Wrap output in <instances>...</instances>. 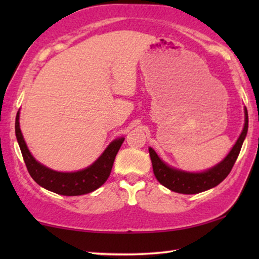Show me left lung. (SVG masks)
Returning <instances> with one entry per match:
<instances>
[{"instance_id": "obj_1", "label": "left lung", "mask_w": 259, "mask_h": 259, "mask_svg": "<svg viewBox=\"0 0 259 259\" xmlns=\"http://www.w3.org/2000/svg\"><path fill=\"white\" fill-rule=\"evenodd\" d=\"M247 133L248 112L247 108L244 107L243 129L241 131V135L239 136L233 147L231 148L229 154L219 163L201 172L185 171V170L174 168V166L165 163L163 160L160 159V156L156 154V152L152 147H148L153 165V172H154L159 183L164 187L169 188L170 191L182 193V194H196V193L210 190V188L221 184L229 176L236 159H238Z\"/></svg>"}]
</instances>
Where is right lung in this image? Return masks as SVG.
<instances>
[{"label":"right lung","mask_w":259,"mask_h":259,"mask_svg":"<svg viewBox=\"0 0 259 259\" xmlns=\"http://www.w3.org/2000/svg\"><path fill=\"white\" fill-rule=\"evenodd\" d=\"M19 116L20 112L18 111L15 125L17 142L19 144L21 154H23L30 177L41 187L60 195L76 196L96 191L107 181L109 174L112 171L115 156L122 143L124 142V137L116 138L109 143L102 155L87 168L72 172L56 171V170H52L40 163L29 152L24 136L21 134Z\"/></svg>","instance_id":"right-lung-1"}]
</instances>
